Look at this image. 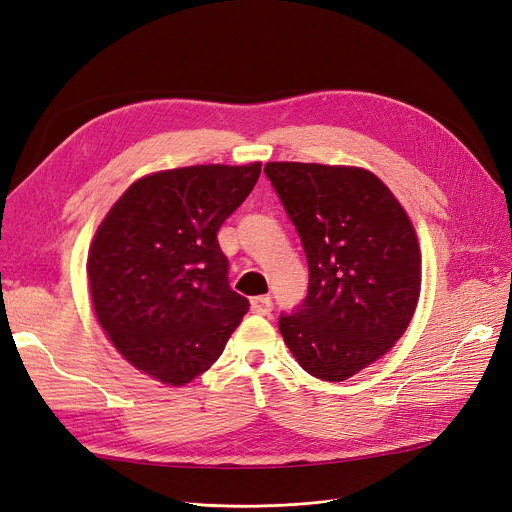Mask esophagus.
<instances>
[{"label": "esophagus", "mask_w": 512, "mask_h": 512, "mask_svg": "<svg viewBox=\"0 0 512 512\" xmlns=\"http://www.w3.org/2000/svg\"><path fill=\"white\" fill-rule=\"evenodd\" d=\"M273 309V301L271 296H256L252 298V311L258 315H269Z\"/></svg>", "instance_id": "1"}]
</instances>
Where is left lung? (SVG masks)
Segmentation results:
<instances>
[{
    "label": "left lung",
    "mask_w": 512,
    "mask_h": 512,
    "mask_svg": "<svg viewBox=\"0 0 512 512\" xmlns=\"http://www.w3.org/2000/svg\"><path fill=\"white\" fill-rule=\"evenodd\" d=\"M309 264L303 305L279 332L309 375L345 381L407 330L421 256L407 211L375 173L317 163H267Z\"/></svg>",
    "instance_id": "left-lung-1"
}]
</instances>
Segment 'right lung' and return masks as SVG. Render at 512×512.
<instances>
[{
    "mask_svg": "<svg viewBox=\"0 0 512 512\" xmlns=\"http://www.w3.org/2000/svg\"><path fill=\"white\" fill-rule=\"evenodd\" d=\"M260 163L158 171L99 224L88 284L101 328L137 370L184 385L214 364L250 309L228 286L218 231L250 195Z\"/></svg>",
    "mask_w": 512,
    "mask_h": 512,
    "instance_id": "1",
    "label": "right lung"
}]
</instances>
